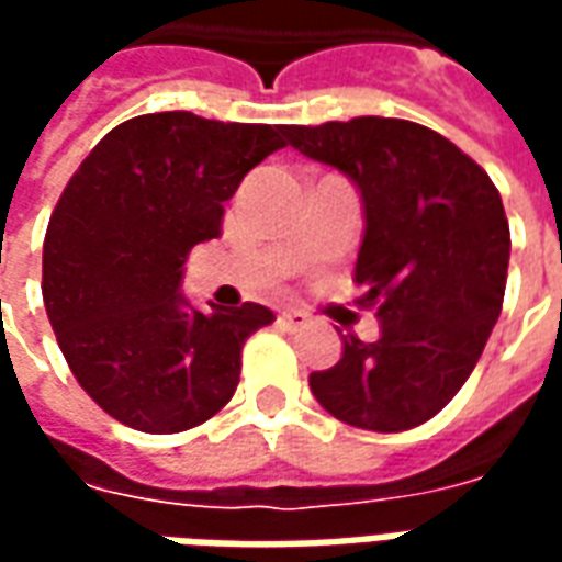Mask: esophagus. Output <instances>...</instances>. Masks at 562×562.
Returning a JSON list of instances; mask_svg holds the SVG:
<instances>
[{
	"mask_svg": "<svg viewBox=\"0 0 562 562\" xmlns=\"http://www.w3.org/2000/svg\"><path fill=\"white\" fill-rule=\"evenodd\" d=\"M280 325L289 330L306 328V325H310V316H306V313H301V310H282Z\"/></svg>",
	"mask_w": 562,
	"mask_h": 562,
	"instance_id": "obj_1",
	"label": "esophagus"
}]
</instances>
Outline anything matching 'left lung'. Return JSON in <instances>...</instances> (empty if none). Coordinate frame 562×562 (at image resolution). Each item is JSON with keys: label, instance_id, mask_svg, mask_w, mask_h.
<instances>
[{"label": "left lung", "instance_id": "1", "mask_svg": "<svg viewBox=\"0 0 562 562\" xmlns=\"http://www.w3.org/2000/svg\"><path fill=\"white\" fill-rule=\"evenodd\" d=\"M285 138L361 192L355 282L379 318V340L342 337L340 361L310 373V389L352 427H418L470 379L503 310L512 249L503 198L467 153L409 120L285 126Z\"/></svg>", "mask_w": 562, "mask_h": 562}]
</instances>
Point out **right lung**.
<instances>
[{"instance_id":"obj_1","label":"right lung","mask_w":562,"mask_h":562,"mask_svg":"<svg viewBox=\"0 0 562 562\" xmlns=\"http://www.w3.org/2000/svg\"><path fill=\"white\" fill-rule=\"evenodd\" d=\"M282 135L144 114L111 128L68 180L44 234V310L80 389L116 422L180 434L232 401L244 342L273 313L198 310L180 292L183 265L220 237L222 204Z\"/></svg>"}]
</instances>
